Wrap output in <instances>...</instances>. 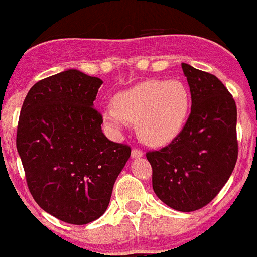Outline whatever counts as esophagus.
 I'll return each instance as SVG.
<instances>
[{"label": "esophagus", "instance_id": "1", "mask_svg": "<svg viewBox=\"0 0 257 257\" xmlns=\"http://www.w3.org/2000/svg\"><path fill=\"white\" fill-rule=\"evenodd\" d=\"M144 156V153H143L142 151H140V149H133V152H131V157H133V158H140V157H143Z\"/></svg>", "mask_w": 257, "mask_h": 257}]
</instances>
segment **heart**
<instances>
[{"instance_id": "b5f03b06", "label": "heart", "mask_w": 257, "mask_h": 257, "mask_svg": "<svg viewBox=\"0 0 257 257\" xmlns=\"http://www.w3.org/2000/svg\"><path fill=\"white\" fill-rule=\"evenodd\" d=\"M190 108L187 87L176 79H148L118 92L114 105L103 109L106 126L121 133L128 122L138 123V134L153 147L169 144L183 130Z\"/></svg>"}]
</instances>
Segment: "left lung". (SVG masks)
Returning a JSON list of instances; mask_svg holds the SVG:
<instances>
[{"label": "left lung", "mask_w": 257, "mask_h": 257, "mask_svg": "<svg viewBox=\"0 0 257 257\" xmlns=\"http://www.w3.org/2000/svg\"><path fill=\"white\" fill-rule=\"evenodd\" d=\"M192 95L187 123L167 147L148 152L156 196L176 211L208 205L225 185L238 157L237 106L213 74L181 63Z\"/></svg>", "instance_id": "left-lung-1"}]
</instances>
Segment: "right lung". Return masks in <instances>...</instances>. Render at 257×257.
Returning a JSON list of instances; mask_svg holds the SVG:
<instances>
[{
    "label": "right lung",
    "instance_id": "1",
    "mask_svg": "<svg viewBox=\"0 0 257 257\" xmlns=\"http://www.w3.org/2000/svg\"><path fill=\"white\" fill-rule=\"evenodd\" d=\"M101 81L67 69L33 85L19 115L17 149L32 197L44 211L83 225L105 212L128 145L110 142L94 108Z\"/></svg>",
    "mask_w": 257,
    "mask_h": 257
}]
</instances>
